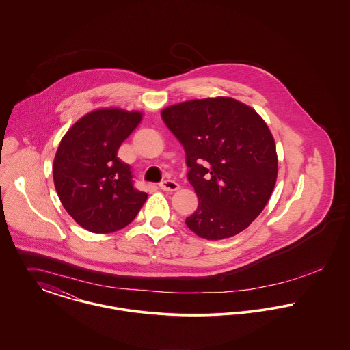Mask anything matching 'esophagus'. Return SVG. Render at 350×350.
I'll return each instance as SVG.
<instances>
[{
  "mask_svg": "<svg viewBox=\"0 0 350 350\" xmlns=\"http://www.w3.org/2000/svg\"><path fill=\"white\" fill-rule=\"evenodd\" d=\"M159 188L162 191H166V192H174V191L180 189V185L176 181H173V180H165V181H162L159 184Z\"/></svg>",
  "mask_w": 350,
  "mask_h": 350,
  "instance_id": "esophagus-1",
  "label": "esophagus"
}]
</instances>
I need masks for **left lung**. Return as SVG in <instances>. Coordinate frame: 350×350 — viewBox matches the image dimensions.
Returning <instances> with one entry per match:
<instances>
[{"label":"left lung","mask_w":350,"mask_h":350,"mask_svg":"<svg viewBox=\"0 0 350 350\" xmlns=\"http://www.w3.org/2000/svg\"><path fill=\"white\" fill-rule=\"evenodd\" d=\"M181 142L198 206L185 223L197 236L221 240L245 230L271 197L278 157L271 131L250 106L226 96L162 110Z\"/></svg>","instance_id":"left-lung-1"}]
</instances>
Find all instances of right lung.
<instances>
[{
  "instance_id": "right-lung-1",
  "label": "right lung",
  "mask_w": 350,
  "mask_h": 350,
  "mask_svg": "<svg viewBox=\"0 0 350 350\" xmlns=\"http://www.w3.org/2000/svg\"><path fill=\"white\" fill-rule=\"evenodd\" d=\"M141 120L139 111L98 109L80 118L60 141L52 167L55 188L68 215L90 232L124 228L148 198L133 187L130 166L117 157Z\"/></svg>"
}]
</instances>
